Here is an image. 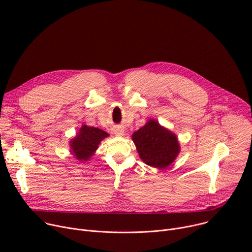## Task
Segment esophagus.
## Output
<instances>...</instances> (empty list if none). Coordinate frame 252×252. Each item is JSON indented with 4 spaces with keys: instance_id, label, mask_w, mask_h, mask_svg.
<instances>
[{
    "instance_id": "1",
    "label": "esophagus",
    "mask_w": 252,
    "mask_h": 252,
    "mask_svg": "<svg viewBox=\"0 0 252 252\" xmlns=\"http://www.w3.org/2000/svg\"><path fill=\"white\" fill-rule=\"evenodd\" d=\"M124 133H125V129L123 127H121V126H117V127L114 128V134L116 136H123Z\"/></svg>"
}]
</instances>
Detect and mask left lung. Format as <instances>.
<instances>
[{
    "instance_id": "1",
    "label": "left lung",
    "mask_w": 252,
    "mask_h": 252,
    "mask_svg": "<svg viewBox=\"0 0 252 252\" xmlns=\"http://www.w3.org/2000/svg\"><path fill=\"white\" fill-rule=\"evenodd\" d=\"M141 159L150 166L166 168L174 162L180 153V144L177 136L161 126L154 119L131 136Z\"/></svg>"
}]
</instances>
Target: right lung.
Wrapping results in <instances>:
<instances>
[{
  "label": "right lung",
  "mask_w": 252,
  "mask_h": 252,
  "mask_svg": "<svg viewBox=\"0 0 252 252\" xmlns=\"http://www.w3.org/2000/svg\"><path fill=\"white\" fill-rule=\"evenodd\" d=\"M108 136L106 131L98 127L84 125L76 137L69 142L71 154H73L77 160L82 162L88 161L96 152L100 142Z\"/></svg>",
  "instance_id": "obj_1"
}]
</instances>
